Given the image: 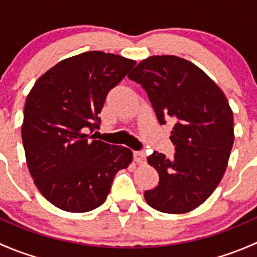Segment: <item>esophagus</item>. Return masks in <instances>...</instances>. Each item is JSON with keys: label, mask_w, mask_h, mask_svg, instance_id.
Instances as JSON below:
<instances>
[{"label": "esophagus", "mask_w": 257, "mask_h": 257, "mask_svg": "<svg viewBox=\"0 0 257 257\" xmlns=\"http://www.w3.org/2000/svg\"><path fill=\"white\" fill-rule=\"evenodd\" d=\"M133 157H134V160H136L138 164H144L145 160H147L144 152H134Z\"/></svg>", "instance_id": "esophagus-1"}]
</instances>
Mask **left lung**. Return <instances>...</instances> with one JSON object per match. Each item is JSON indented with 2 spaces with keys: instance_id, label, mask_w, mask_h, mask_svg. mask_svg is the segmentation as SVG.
<instances>
[{
  "instance_id": "8db88e82",
  "label": "left lung",
  "mask_w": 257,
  "mask_h": 257,
  "mask_svg": "<svg viewBox=\"0 0 257 257\" xmlns=\"http://www.w3.org/2000/svg\"><path fill=\"white\" fill-rule=\"evenodd\" d=\"M147 92L160 124L173 123V159L154 152L148 163L159 183L145 201L168 214L198 208L216 189L234 144V115L222 90L195 64L177 56H153L129 74Z\"/></svg>"
}]
</instances>
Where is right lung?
<instances>
[{"label": "right lung", "mask_w": 257, "mask_h": 257, "mask_svg": "<svg viewBox=\"0 0 257 257\" xmlns=\"http://www.w3.org/2000/svg\"><path fill=\"white\" fill-rule=\"evenodd\" d=\"M136 62L90 51L61 61L27 95L22 142L40 193L57 208L85 212L102 205L113 179L132 163L121 145L95 141L105 98Z\"/></svg>", "instance_id": "1"}]
</instances>
